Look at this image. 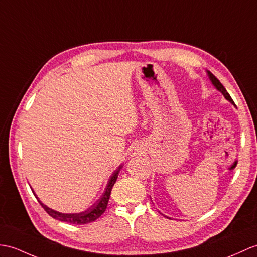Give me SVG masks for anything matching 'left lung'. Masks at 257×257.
I'll use <instances>...</instances> for the list:
<instances>
[{
	"instance_id": "8db88e82",
	"label": "left lung",
	"mask_w": 257,
	"mask_h": 257,
	"mask_svg": "<svg viewBox=\"0 0 257 257\" xmlns=\"http://www.w3.org/2000/svg\"><path fill=\"white\" fill-rule=\"evenodd\" d=\"M207 73H208V76H209V79H210V81H211V83L213 84V86L216 87L219 92H221L222 93V95L223 96L225 97V99H228L231 104H233V105H235L234 104V101H233V99L231 98V96H230V94L226 92V89L224 88V86L221 84V82H220L216 76H214L210 71H207Z\"/></svg>"
}]
</instances>
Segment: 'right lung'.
I'll use <instances>...</instances> for the list:
<instances>
[{
  "label": "right lung",
  "instance_id": "1",
  "mask_svg": "<svg viewBox=\"0 0 257 257\" xmlns=\"http://www.w3.org/2000/svg\"><path fill=\"white\" fill-rule=\"evenodd\" d=\"M122 168V165L119 166V168L112 173V175L110 176L108 184H107L106 189L104 194L101 195L100 198L95 202L93 206H91L86 209L85 211H82L79 213H62V212H59L51 209V208L47 207L46 205H44L43 202H41L38 197L36 196V194L33 193L36 196V198H37L38 202L41 205V207L44 208L45 211L49 214L50 217H52L53 219H57L59 221H62V222H68V223H72V224H85V223H89V222H93L95 220L98 219L101 214H103L106 210L107 205H108V200H109V197H110V193H111V189L112 186H114L117 178H118V174L119 172H120V169Z\"/></svg>",
  "mask_w": 257,
  "mask_h": 257
}]
</instances>
